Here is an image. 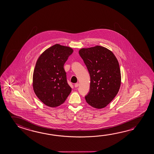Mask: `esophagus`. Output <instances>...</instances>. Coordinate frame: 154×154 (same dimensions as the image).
Segmentation results:
<instances>
[{
	"label": "esophagus",
	"mask_w": 154,
	"mask_h": 154,
	"mask_svg": "<svg viewBox=\"0 0 154 154\" xmlns=\"http://www.w3.org/2000/svg\"><path fill=\"white\" fill-rule=\"evenodd\" d=\"M79 85V83H76L75 84V88H77Z\"/></svg>",
	"instance_id": "34e87169"
}]
</instances>
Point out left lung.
Returning <instances> with one entry per match:
<instances>
[{
  "label": "left lung",
  "mask_w": 154,
  "mask_h": 154,
  "mask_svg": "<svg viewBox=\"0 0 154 154\" xmlns=\"http://www.w3.org/2000/svg\"><path fill=\"white\" fill-rule=\"evenodd\" d=\"M90 76V88L86 101L96 109L105 107L118 93L121 85L119 64L113 53L97 45L79 51Z\"/></svg>",
  "instance_id": "obj_1"
}]
</instances>
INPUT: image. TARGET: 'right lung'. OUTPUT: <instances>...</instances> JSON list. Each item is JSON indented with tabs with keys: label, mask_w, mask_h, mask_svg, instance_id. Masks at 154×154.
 Returning <instances> with one entry per match:
<instances>
[{
	"label": "right lung",
	"mask_w": 154,
	"mask_h": 154,
	"mask_svg": "<svg viewBox=\"0 0 154 154\" xmlns=\"http://www.w3.org/2000/svg\"><path fill=\"white\" fill-rule=\"evenodd\" d=\"M73 51L69 47L56 44L38 58L33 72V89L45 105L60 106L70 93L71 88L67 82L64 65Z\"/></svg>",
	"instance_id": "right-lung-1"
}]
</instances>
